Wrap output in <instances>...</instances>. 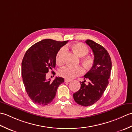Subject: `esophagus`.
<instances>
[{
	"label": "esophagus",
	"instance_id": "34e87169",
	"mask_svg": "<svg viewBox=\"0 0 132 132\" xmlns=\"http://www.w3.org/2000/svg\"><path fill=\"white\" fill-rule=\"evenodd\" d=\"M64 82H71V80L65 79H64Z\"/></svg>",
	"mask_w": 132,
	"mask_h": 132
}]
</instances>
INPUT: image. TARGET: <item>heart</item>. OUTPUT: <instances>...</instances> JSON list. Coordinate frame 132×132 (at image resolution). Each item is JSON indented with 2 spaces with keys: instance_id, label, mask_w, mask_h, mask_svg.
<instances>
[{
  "instance_id": "1",
  "label": "heart",
  "mask_w": 132,
  "mask_h": 132,
  "mask_svg": "<svg viewBox=\"0 0 132 132\" xmlns=\"http://www.w3.org/2000/svg\"><path fill=\"white\" fill-rule=\"evenodd\" d=\"M70 48L75 54L81 58L80 62L83 67L86 70H89L92 68L95 63L94 58L91 56H86L89 52L88 47L85 44L81 43H77L66 47ZM65 53V49L64 47L58 50L55 57V61L58 65H62L64 63V55ZM84 70L81 66H77L75 68L66 66L61 69L59 71V75L61 77L66 78L68 79H72L76 77L83 74Z\"/></svg>"
}]
</instances>
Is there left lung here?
<instances>
[{
  "mask_svg": "<svg viewBox=\"0 0 132 132\" xmlns=\"http://www.w3.org/2000/svg\"><path fill=\"white\" fill-rule=\"evenodd\" d=\"M85 43L92 50L95 63L84 76V79L89 80L88 83L86 85V80L80 82V88L73 94V97L78 104L87 106L97 102L105 91L110 77L112 62L107 50L102 45L91 40Z\"/></svg>",
  "mask_w": 132,
  "mask_h": 132,
  "instance_id": "8db88e82",
  "label": "left lung"
}]
</instances>
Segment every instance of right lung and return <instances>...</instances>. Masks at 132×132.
<instances>
[{"label": "right lung", "mask_w": 132, "mask_h": 132, "mask_svg": "<svg viewBox=\"0 0 132 132\" xmlns=\"http://www.w3.org/2000/svg\"><path fill=\"white\" fill-rule=\"evenodd\" d=\"M68 41L45 39L27 50L21 63V74L26 91L36 104L46 105L55 96L58 86L64 82L61 77L51 82L46 79L47 72L55 66L56 54Z\"/></svg>", "instance_id": "obj_1"}]
</instances>
